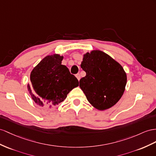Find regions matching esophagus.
<instances>
[{
	"label": "esophagus",
	"mask_w": 156,
	"mask_h": 156,
	"mask_svg": "<svg viewBox=\"0 0 156 156\" xmlns=\"http://www.w3.org/2000/svg\"><path fill=\"white\" fill-rule=\"evenodd\" d=\"M76 78L78 79V81L80 80V74H77L76 75Z\"/></svg>",
	"instance_id": "34e87169"
}]
</instances>
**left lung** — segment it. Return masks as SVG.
Returning a JSON list of instances; mask_svg holds the SVG:
<instances>
[{"mask_svg": "<svg viewBox=\"0 0 156 156\" xmlns=\"http://www.w3.org/2000/svg\"><path fill=\"white\" fill-rule=\"evenodd\" d=\"M80 66L86 75L80 80V87L90 104L99 111L116 104L122 96L127 82L122 66L100 50L83 55Z\"/></svg>", "mask_w": 156, "mask_h": 156, "instance_id": "8db88e82", "label": "left lung"}]
</instances>
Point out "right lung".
<instances>
[{
	"mask_svg": "<svg viewBox=\"0 0 156 156\" xmlns=\"http://www.w3.org/2000/svg\"><path fill=\"white\" fill-rule=\"evenodd\" d=\"M63 56L47 55L35 66L30 74L27 90L38 106L52 108L66 98L78 80L69 69L62 65Z\"/></svg>",
	"mask_w": 156,
	"mask_h": 156,
	"instance_id": "obj_1",
	"label": "right lung"
}]
</instances>
